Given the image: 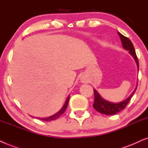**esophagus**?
<instances>
[{
	"instance_id": "34e87169",
	"label": "esophagus",
	"mask_w": 148,
	"mask_h": 148,
	"mask_svg": "<svg viewBox=\"0 0 148 148\" xmlns=\"http://www.w3.org/2000/svg\"><path fill=\"white\" fill-rule=\"evenodd\" d=\"M83 82H84V81H83Z\"/></svg>"
}]
</instances>
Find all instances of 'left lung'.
<instances>
[{"label":"left lung","instance_id":"obj_1","mask_svg":"<svg viewBox=\"0 0 148 148\" xmlns=\"http://www.w3.org/2000/svg\"><path fill=\"white\" fill-rule=\"evenodd\" d=\"M118 34L119 36H120L123 48H124L125 50H129V52L130 53L131 55L133 56V58H134L135 62H136L137 69H139L138 58H137L136 53H135V50L133 43L128 38L125 37V36L122 35V34L119 33V32H118ZM137 86L132 94L130 95V96H129L128 98L125 99V100L119 103L110 102L104 100V99H103L102 97H101L100 95L98 94V92H97L95 89H94V104H93V106H94L95 110H97L99 112L102 113V114L106 115H113L116 114V113L119 112L120 111L123 110V109H125V107L127 106V105L128 104L129 101L131 100V98H132L133 94H134L135 91H136Z\"/></svg>","mask_w":148,"mask_h":148}]
</instances>
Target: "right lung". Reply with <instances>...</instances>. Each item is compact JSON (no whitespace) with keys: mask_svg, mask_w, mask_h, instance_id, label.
<instances>
[{"mask_svg":"<svg viewBox=\"0 0 148 148\" xmlns=\"http://www.w3.org/2000/svg\"><path fill=\"white\" fill-rule=\"evenodd\" d=\"M69 98H70V97H69V96L67 97V98H66V100L65 101V103H64V104L63 105V106H62V108L60 109V110L58 111V112H56V114L52 115V116H50L46 117V118H39V117H34V118L38 119H40V120L44 121H50L56 120V119H57L58 117L60 116V115H62V114H63L64 111L66 110V107H67V106H68L69 101Z\"/></svg>","mask_w":148,"mask_h":148,"instance_id":"obj_1","label":"right lung"}]
</instances>
